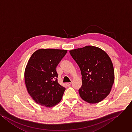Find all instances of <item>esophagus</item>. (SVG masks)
<instances>
[{"instance_id":"1","label":"esophagus","mask_w":132,"mask_h":132,"mask_svg":"<svg viewBox=\"0 0 132 132\" xmlns=\"http://www.w3.org/2000/svg\"><path fill=\"white\" fill-rule=\"evenodd\" d=\"M71 84V82H70V83H65V85L67 86H70Z\"/></svg>"}]
</instances>
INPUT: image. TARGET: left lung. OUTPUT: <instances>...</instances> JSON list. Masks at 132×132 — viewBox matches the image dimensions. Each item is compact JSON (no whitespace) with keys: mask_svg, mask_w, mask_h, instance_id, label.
<instances>
[{"mask_svg":"<svg viewBox=\"0 0 132 132\" xmlns=\"http://www.w3.org/2000/svg\"><path fill=\"white\" fill-rule=\"evenodd\" d=\"M82 75L81 97L90 103H98L110 93L114 81L112 61L101 49L87 46L70 51Z\"/></svg>","mask_w":132,"mask_h":132,"instance_id":"left-lung-1","label":"left lung"}]
</instances>
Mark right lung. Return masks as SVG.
Returning <instances> with one entry per match:
<instances>
[{
    "instance_id": "right-lung-1",
    "label": "right lung",
    "mask_w": 132,
    "mask_h": 132,
    "mask_svg": "<svg viewBox=\"0 0 132 132\" xmlns=\"http://www.w3.org/2000/svg\"><path fill=\"white\" fill-rule=\"evenodd\" d=\"M67 52V50L40 49L28 61L24 73L26 88L41 106L52 107L62 99L65 88L58 82L56 67Z\"/></svg>"
}]
</instances>
